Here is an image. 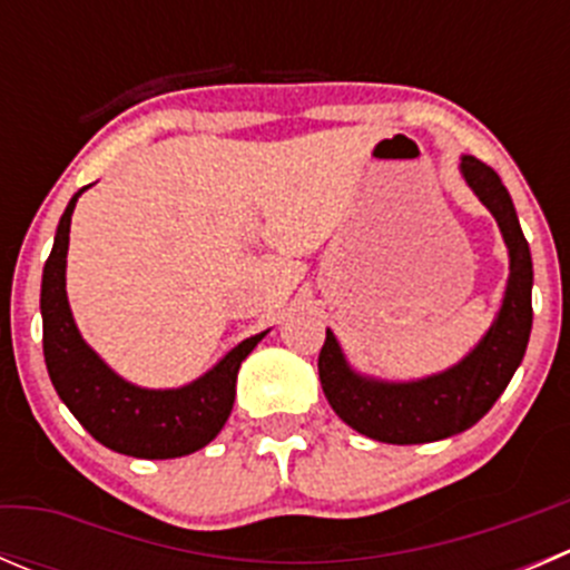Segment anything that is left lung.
<instances>
[{
  "label": "left lung",
  "instance_id": "1",
  "mask_svg": "<svg viewBox=\"0 0 570 570\" xmlns=\"http://www.w3.org/2000/svg\"><path fill=\"white\" fill-rule=\"evenodd\" d=\"M461 176L502 232L510 256L502 308L455 366L419 381H381L353 370L327 331L320 350V383L342 422L383 444H430L480 422L519 370L532 331V256L510 193L497 170L461 157Z\"/></svg>",
  "mask_w": 570,
  "mask_h": 570
}]
</instances>
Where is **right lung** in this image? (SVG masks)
Segmentation results:
<instances>
[{"mask_svg": "<svg viewBox=\"0 0 570 570\" xmlns=\"http://www.w3.org/2000/svg\"><path fill=\"white\" fill-rule=\"evenodd\" d=\"M85 189L88 187L79 189L62 212L40 281L43 358L51 386L77 422L107 450L146 461L198 452L232 416L239 366L267 331L239 342L209 372L178 389H142L109 370L79 333L66 295L71 215Z\"/></svg>", "mask_w": 570, "mask_h": 570, "instance_id": "obj_1", "label": "right lung"}]
</instances>
